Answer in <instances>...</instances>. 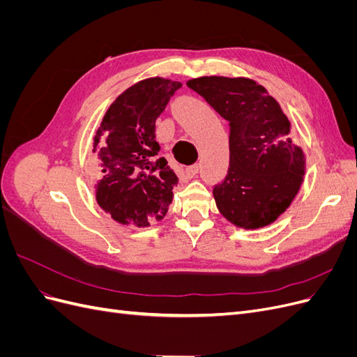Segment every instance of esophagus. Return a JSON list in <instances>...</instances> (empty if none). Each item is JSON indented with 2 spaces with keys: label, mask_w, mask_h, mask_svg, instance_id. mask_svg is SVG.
I'll return each mask as SVG.
<instances>
[{
  "label": "esophagus",
  "mask_w": 357,
  "mask_h": 357,
  "mask_svg": "<svg viewBox=\"0 0 357 357\" xmlns=\"http://www.w3.org/2000/svg\"><path fill=\"white\" fill-rule=\"evenodd\" d=\"M198 165L197 164H193V165H190V167H186V169H185V176L188 177V178H192V177H195L197 174H198Z\"/></svg>",
  "instance_id": "esophagus-1"
}]
</instances>
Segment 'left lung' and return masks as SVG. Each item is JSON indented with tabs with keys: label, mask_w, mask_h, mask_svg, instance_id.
I'll return each mask as SVG.
<instances>
[{
	"label": "left lung",
	"mask_w": 357,
	"mask_h": 357,
	"mask_svg": "<svg viewBox=\"0 0 357 357\" xmlns=\"http://www.w3.org/2000/svg\"><path fill=\"white\" fill-rule=\"evenodd\" d=\"M188 86L229 122L228 174L213 188L219 211L244 229L273 223L296 197L305 172L282 107L250 79L211 75Z\"/></svg>",
	"instance_id": "8db88e82"
}]
</instances>
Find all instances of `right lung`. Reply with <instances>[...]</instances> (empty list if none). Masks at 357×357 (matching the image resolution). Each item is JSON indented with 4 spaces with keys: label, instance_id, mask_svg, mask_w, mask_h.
I'll use <instances>...</instances> for the list:
<instances>
[{
    "label": "right lung",
    "instance_id": "add662e5",
    "mask_svg": "<svg viewBox=\"0 0 357 357\" xmlns=\"http://www.w3.org/2000/svg\"><path fill=\"white\" fill-rule=\"evenodd\" d=\"M180 88V82L160 77L135 83L117 96L96 131L93 152L105 137L96 201L119 223L149 226L168 211L178 180L158 155L155 122Z\"/></svg>",
    "mask_w": 357,
    "mask_h": 357
}]
</instances>
